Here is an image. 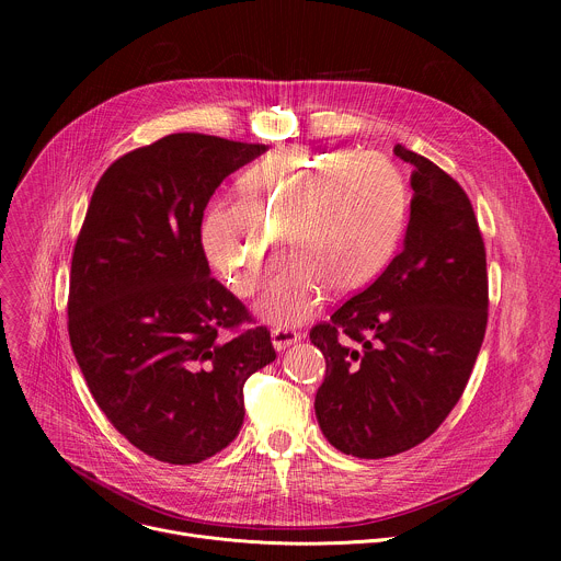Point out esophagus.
<instances>
[{
  "label": "esophagus",
  "instance_id": "obj_1",
  "mask_svg": "<svg viewBox=\"0 0 561 561\" xmlns=\"http://www.w3.org/2000/svg\"><path fill=\"white\" fill-rule=\"evenodd\" d=\"M271 340H273L275 351H286L288 346L297 344L301 340V335L297 331H290V329H275L271 333Z\"/></svg>",
  "mask_w": 561,
  "mask_h": 561
}]
</instances>
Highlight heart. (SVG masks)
<instances>
[{"label":"heart","instance_id":"obj_1","mask_svg":"<svg viewBox=\"0 0 561 561\" xmlns=\"http://www.w3.org/2000/svg\"><path fill=\"white\" fill-rule=\"evenodd\" d=\"M409 215L404 175L379 152L286 146L242 180V197L206 213L202 244L237 295H253L286 232L293 257L257 310L295 327L322 308L331 286H366L390 262Z\"/></svg>","mask_w":561,"mask_h":561}]
</instances>
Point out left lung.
<instances>
[{
	"label": "left lung",
	"mask_w": 561,
	"mask_h": 561,
	"mask_svg": "<svg viewBox=\"0 0 561 561\" xmlns=\"http://www.w3.org/2000/svg\"><path fill=\"white\" fill-rule=\"evenodd\" d=\"M413 167L404 247L310 342L327 359L314 394L324 437L342 453H404L448 417L489 322L486 251L463 188L431 159L394 146Z\"/></svg>",
	"instance_id": "8db88e82"
}]
</instances>
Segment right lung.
<instances>
[{"label": "right lung", "mask_w": 561, "mask_h": 561, "mask_svg": "<svg viewBox=\"0 0 561 561\" xmlns=\"http://www.w3.org/2000/svg\"><path fill=\"white\" fill-rule=\"evenodd\" d=\"M264 144L175 133L126 152L95 186L68 293L75 359L108 422L141 453L199 463L244 424V383L277 355L210 277L202 219Z\"/></svg>", "instance_id": "add662e5"}]
</instances>
